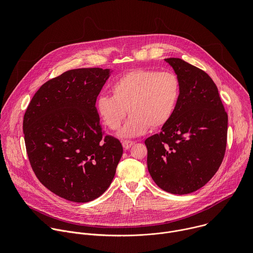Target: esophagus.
<instances>
[{"mask_svg":"<svg viewBox=\"0 0 253 253\" xmlns=\"http://www.w3.org/2000/svg\"><path fill=\"white\" fill-rule=\"evenodd\" d=\"M134 144H135V142H133V141H129V140H125V141H123V142H122L123 148H124L125 150L130 149V148L134 145Z\"/></svg>","mask_w":253,"mask_h":253,"instance_id":"1","label":"esophagus"}]
</instances>
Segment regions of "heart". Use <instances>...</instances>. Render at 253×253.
<instances>
[{
	"label": "heart",
	"instance_id": "b5f03b06",
	"mask_svg": "<svg viewBox=\"0 0 253 253\" xmlns=\"http://www.w3.org/2000/svg\"><path fill=\"white\" fill-rule=\"evenodd\" d=\"M112 93L97 97L96 111L111 130L120 127L129 111L131 116L117 135L134 138L170 121L179 98V82L170 72L140 68L120 76L112 85Z\"/></svg>",
	"mask_w": 253,
	"mask_h": 253
}]
</instances>
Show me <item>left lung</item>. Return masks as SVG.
<instances>
[{
  "instance_id": "left-lung-1",
  "label": "left lung",
  "mask_w": 253,
  "mask_h": 253,
  "mask_svg": "<svg viewBox=\"0 0 253 253\" xmlns=\"http://www.w3.org/2000/svg\"><path fill=\"white\" fill-rule=\"evenodd\" d=\"M179 82L170 121L145 140L154 182L172 194L200 189L218 170L226 149L228 117L213 80L178 58L164 59Z\"/></svg>"
}]
</instances>
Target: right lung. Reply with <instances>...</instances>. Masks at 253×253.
<instances>
[{"label": "right lung", "mask_w": 253, "mask_h": 253, "mask_svg": "<svg viewBox=\"0 0 253 253\" xmlns=\"http://www.w3.org/2000/svg\"><path fill=\"white\" fill-rule=\"evenodd\" d=\"M110 69L69 70L43 84L23 121L27 154L40 182L56 195L89 202L110 186L122 157L118 139L103 137L96 99Z\"/></svg>", "instance_id": "1"}]
</instances>
